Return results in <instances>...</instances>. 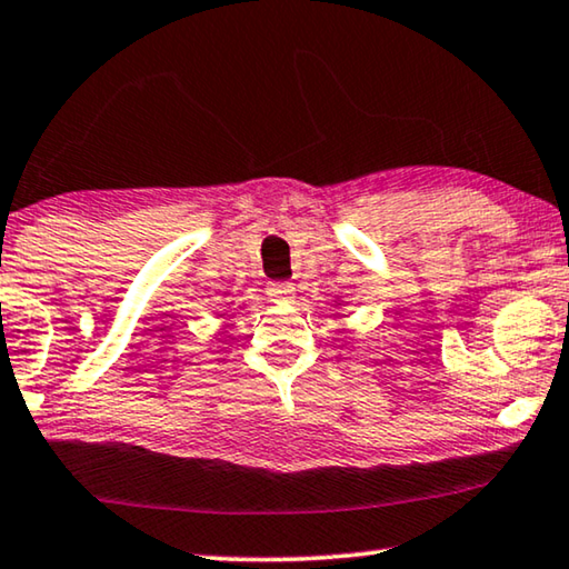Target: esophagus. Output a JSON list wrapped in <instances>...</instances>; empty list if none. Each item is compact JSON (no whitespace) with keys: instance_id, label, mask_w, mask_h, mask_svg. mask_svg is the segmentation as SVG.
Segmentation results:
<instances>
[{"instance_id":"1","label":"esophagus","mask_w":569,"mask_h":569,"mask_svg":"<svg viewBox=\"0 0 569 569\" xmlns=\"http://www.w3.org/2000/svg\"><path fill=\"white\" fill-rule=\"evenodd\" d=\"M268 296L273 303H291L296 296V288H293V283L273 281V283H268Z\"/></svg>"}]
</instances>
